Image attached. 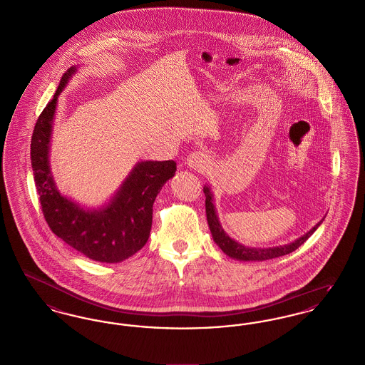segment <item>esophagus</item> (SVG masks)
<instances>
[{"instance_id":"34e87169","label":"esophagus","mask_w":365,"mask_h":365,"mask_svg":"<svg viewBox=\"0 0 365 365\" xmlns=\"http://www.w3.org/2000/svg\"><path fill=\"white\" fill-rule=\"evenodd\" d=\"M187 167H190L191 170H197V171H204L207 170L210 164V157L204 153V152H192L186 160Z\"/></svg>"}]
</instances>
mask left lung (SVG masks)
I'll return each mask as SVG.
<instances>
[{"mask_svg": "<svg viewBox=\"0 0 365 365\" xmlns=\"http://www.w3.org/2000/svg\"><path fill=\"white\" fill-rule=\"evenodd\" d=\"M204 194L207 197L205 198V210H207V220H208L212 238H213L215 243L223 250V253L227 255L228 257L234 259V260L265 261L289 255L305 242L317 230V227L320 226L323 223V220L326 219V216H324L316 226H313L308 232H305L304 235H301L293 242L279 245V246H274V247H250V246H245L242 243L232 240L223 230V227L220 225V220H219V216H217V212H216L215 202H213L215 201L213 200V191H212L209 185L204 186Z\"/></svg>", "mask_w": 365, "mask_h": 365, "instance_id": "1", "label": "left lung"}]
</instances>
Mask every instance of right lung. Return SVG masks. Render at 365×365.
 Here are the masks:
<instances>
[{
  "label": "right lung",
  "mask_w": 365,
  "mask_h": 365,
  "mask_svg": "<svg viewBox=\"0 0 365 365\" xmlns=\"http://www.w3.org/2000/svg\"><path fill=\"white\" fill-rule=\"evenodd\" d=\"M81 67L67 71L52 101L35 124L31 167L43 216L53 232L90 260L116 264L127 260L148 242L153 204L161 187L176 171L174 160L138 161L120 187L103 205L88 208L57 189L51 170V140L58 96Z\"/></svg>",
  "instance_id": "add662e5"
}]
</instances>
